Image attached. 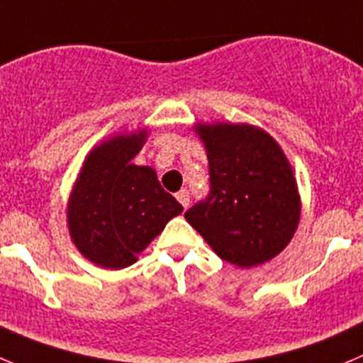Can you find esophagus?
Here are the masks:
<instances>
[{
    "label": "esophagus",
    "mask_w": 363,
    "mask_h": 363,
    "mask_svg": "<svg viewBox=\"0 0 363 363\" xmlns=\"http://www.w3.org/2000/svg\"><path fill=\"white\" fill-rule=\"evenodd\" d=\"M177 201L181 202L182 206H184V208H188L189 206V191L186 188H182L181 191L177 193Z\"/></svg>",
    "instance_id": "34e87169"
}]
</instances>
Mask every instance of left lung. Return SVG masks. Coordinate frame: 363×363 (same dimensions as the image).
Instances as JSON below:
<instances>
[{"instance_id": "left-lung-1", "label": "left lung", "mask_w": 363, "mask_h": 363, "mask_svg": "<svg viewBox=\"0 0 363 363\" xmlns=\"http://www.w3.org/2000/svg\"><path fill=\"white\" fill-rule=\"evenodd\" d=\"M209 191L184 213L220 258L259 265L289 245L301 215L292 168L279 145L250 125H201Z\"/></svg>"}]
</instances>
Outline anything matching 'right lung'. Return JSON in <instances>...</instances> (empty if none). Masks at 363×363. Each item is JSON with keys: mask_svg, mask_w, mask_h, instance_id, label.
<instances>
[{"mask_svg": "<svg viewBox=\"0 0 363 363\" xmlns=\"http://www.w3.org/2000/svg\"><path fill=\"white\" fill-rule=\"evenodd\" d=\"M143 143L141 130L94 148L71 195V238L87 259L105 269L132 265L166 223L182 213L150 166L130 162Z\"/></svg>", "mask_w": 363, "mask_h": 363, "instance_id": "1", "label": "right lung"}]
</instances>
